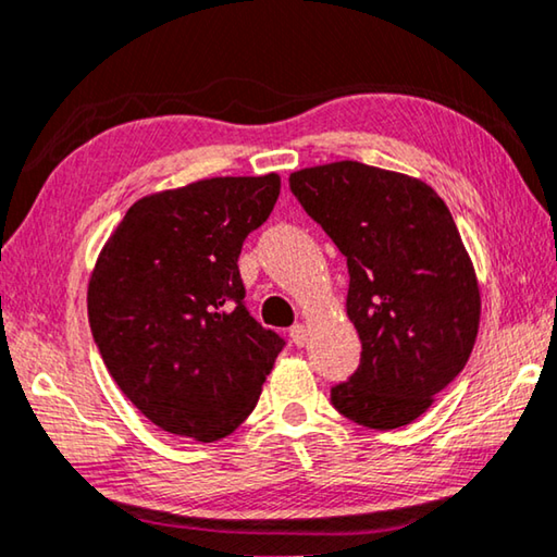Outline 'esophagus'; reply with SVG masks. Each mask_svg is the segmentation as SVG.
<instances>
[{"instance_id": "34e87169", "label": "esophagus", "mask_w": 557, "mask_h": 557, "mask_svg": "<svg viewBox=\"0 0 557 557\" xmlns=\"http://www.w3.org/2000/svg\"><path fill=\"white\" fill-rule=\"evenodd\" d=\"M290 341H294L298 348H304V345L308 343V327L304 323H296L294 327H290Z\"/></svg>"}]
</instances>
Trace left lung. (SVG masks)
I'll return each mask as SVG.
<instances>
[{"label":"left lung","mask_w":557,"mask_h":557,"mask_svg":"<svg viewBox=\"0 0 557 557\" xmlns=\"http://www.w3.org/2000/svg\"><path fill=\"white\" fill-rule=\"evenodd\" d=\"M290 193L348 259L360 364L331 389L343 417L397 430L467 364L481 296L449 207L422 180L355 160L290 172Z\"/></svg>","instance_id":"1"}]
</instances>
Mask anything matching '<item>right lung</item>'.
Here are the masks:
<instances>
[{
    "label": "right lung",
    "instance_id": "1",
    "mask_svg": "<svg viewBox=\"0 0 557 557\" xmlns=\"http://www.w3.org/2000/svg\"><path fill=\"white\" fill-rule=\"evenodd\" d=\"M281 193L276 172L212 177L135 202L96 261L88 321L108 372L160 430L232 434L284 338L244 306L239 253Z\"/></svg>",
    "mask_w": 557,
    "mask_h": 557
}]
</instances>
